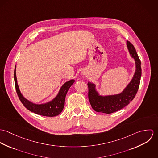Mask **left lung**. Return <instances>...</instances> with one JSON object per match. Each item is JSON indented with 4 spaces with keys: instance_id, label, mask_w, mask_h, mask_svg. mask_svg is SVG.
<instances>
[{
    "instance_id": "1",
    "label": "left lung",
    "mask_w": 158,
    "mask_h": 158,
    "mask_svg": "<svg viewBox=\"0 0 158 158\" xmlns=\"http://www.w3.org/2000/svg\"><path fill=\"white\" fill-rule=\"evenodd\" d=\"M127 44L131 56L135 60L136 69L133 79L122 93L105 97L99 95L95 90V85L89 82L88 98L92 109L96 112L106 114L116 112L128 105L135 97L142 74L141 63L134 45L128 41H127Z\"/></svg>"
}]
</instances>
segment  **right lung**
<instances>
[{
    "instance_id": "right-lung-1",
    "label": "right lung",
    "mask_w": 158,
    "mask_h": 158,
    "mask_svg": "<svg viewBox=\"0 0 158 158\" xmlns=\"http://www.w3.org/2000/svg\"><path fill=\"white\" fill-rule=\"evenodd\" d=\"M14 79L17 94L23 106L31 112L47 117H54L59 115L62 112L64 106L66 94L70 87L75 81L74 80H71L65 83L61 88L57 96L53 100L45 104L37 105L33 103L28 101V100H27L26 98H25L23 97L22 94L21 93L17 83V78L16 75V67L14 72Z\"/></svg>"
}]
</instances>
